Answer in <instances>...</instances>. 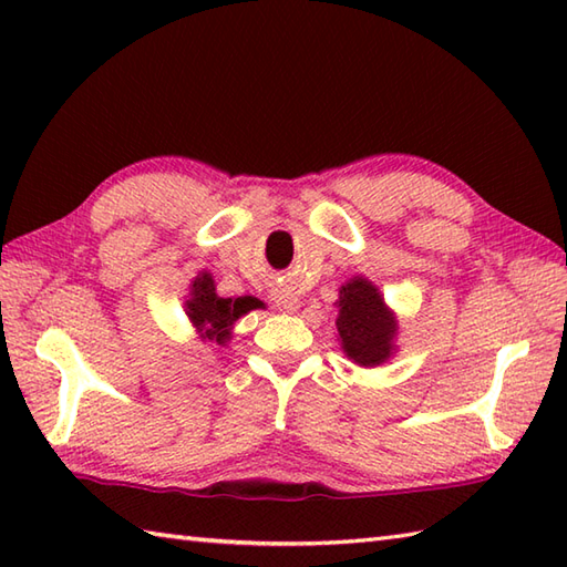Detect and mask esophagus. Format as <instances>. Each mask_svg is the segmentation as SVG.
<instances>
[{"label":"esophagus","instance_id":"1","mask_svg":"<svg viewBox=\"0 0 567 567\" xmlns=\"http://www.w3.org/2000/svg\"><path fill=\"white\" fill-rule=\"evenodd\" d=\"M275 307L287 311V315H295V311L299 309V297L295 292H277L275 295Z\"/></svg>","mask_w":567,"mask_h":567}]
</instances>
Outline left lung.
Masks as SVG:
<instances>
[{"mask_svg": "<svg viewBox=\"0 0 567 567\" xmlns=\"http://www.w3.org/2000/svg\"><path fill=\"white\" fill-rule=\"evenodd\" d=\"M336 339L348 360L360 368H380L396 353V315L384 302L378 285L353 275L339 287L336 299Z\"/></svg>", "mask_w": 567, "mask_h": 567, "instance_id": "1", "label": "left lung"}]
</instances>
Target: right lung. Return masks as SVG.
I'll use <instances>...</instances> for the list:
<instances>
[{
    "label": "right lung",
    "instance_id": "obj_1",
    "mask_svg": "<svg viewBox=\"0 0 567 567\" xmlns=\"http://www.w3.org/2000/svg\"><path fill=\"white\" fill-rule=\"evenodd\" d=\"M262 302L256 297H221L216 292L214 277L209 270H199L189 282V295L185 299V315L202 341L226 346L231 341L234 323L248 311L260 309Z\"/></svg>",
    "mask_w": 567,
    "mask_h": 567
}]
</instances>
